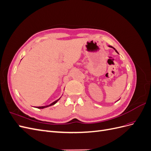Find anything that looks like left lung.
Listing matches in <instances>:
<instances>
[{
    "label": "left lung",
    "mask_w": 151,
    "mask_h": 151,
    "mask_svg": "<svg viewBox=\"0 0 151 151\" xmlns=\"http://www.w3.org/2000/svg\"><path fill=\"white\" fill-rule=\"evenodd\" d=\"M109 47H111V48H113V49H114V50H115V51H116V52H117V53H118V52H117V51H116V49H115V48H114V47H111V46H109Z\"/></svg>",
    "instance_id": "1"
}]
</instances>
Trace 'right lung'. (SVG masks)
Masks as SVG:
<instances>
[{
	"label": "right lung",
	"mask_w": 151,
	"mask_h": 151,
	"mask_svg": "<svg viewBox=\"0 0 151 151\" xmlns=\"http://www.w3.org/2000/svg\"><path fill=\"white\" fill-rule=\"evenodd\" d=\"M60 99V98H59L58 99H57V100H56V101H55L54 102H53L52 103H51V104H49V105H47V106H37V107H36V108H39V109H43V108H47V107H48V106H52V105H53V104H55L58 101V100L59 99Z\"/></svg>",
	"instance_id": "1"
}]
</instances>
